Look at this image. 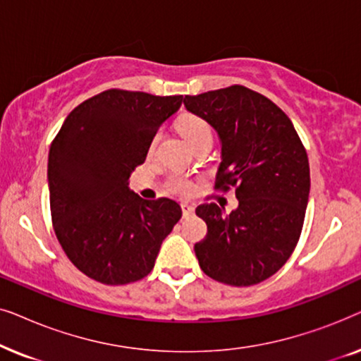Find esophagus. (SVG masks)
I'll list each match as a JSON object with an SVG mask.
<instances>
[{"mask_svg": "<svg viewBox=\"0 0 361 361\" xmlns=\"http://www.w3.org/2000/svg\"><path fill=\"white\" fill-rule=\"evenodd\" d=\"M182 214H184V216H190L192 214H194V207L189 205V204H182Z\"/></svg>", "mask_w": 361, "mask_h": 361, "instance_id": "obj_1", "label": "esophagus"}]
</instances>
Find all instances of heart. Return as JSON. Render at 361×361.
<instances>
[{"mask_svg": "<svg viewBox=\"0 0 361 361\" xmlns=\"http://www.w3.org/2000/svg\"><path fill=\"white\" fill-rule=\"evenodd\" d=\"M177 130L184 136V140L192 147H195L200 142L212 140V128L204 118L195 115H184L177 121ZM169 189L176 194L187 195L194 190V184L190 180L182 179V177H172L169 180Z\"/></svg>", "mask_w": 361, "mask_h": 361, "instance_id": "obj_1", "label": "heart"}]
</instances>
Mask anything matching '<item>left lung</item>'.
I'll return each instance as SVG.
<instances>
[{"label":"left lung","instance_id":"8db88e82","mask_svg":"<svg viewBox=\"0 0 361 361\" xmlns=\"http://www.w3.org/2000/svg\"><path fill=\"white\" fill-rule=\"evenodd\" d=\"M187 111L216 131V189L236 185L238 207L195 214L207 236L195 243L202 271L230 286H253L283 268L298 245L309 202V159L293 121L269 98L243 85L185 95Z\"/></svg>","mask_w":361,"mask_h":361}]
</instances>
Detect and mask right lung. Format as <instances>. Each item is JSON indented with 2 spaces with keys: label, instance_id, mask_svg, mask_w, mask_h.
<instances>
[{
  "label": "right lung",
  "instance_id": "1",
  "mask_svg": "<svg viewBox=\"0 0 361 361\" xmlns=\"http://www.w3.org/2000/svg\"><path fill=\"white\" fill-rule=\"evenodd\" d=\"M184 97L106 90L80 103L52 141L47 162L52 224L67 258L102 284L151 273L182 210L171 199L145 200L128 184L157 130Z\"/></svg>",
  "mask_w": 361,
  "mask_h": 361
}]
</instances>
